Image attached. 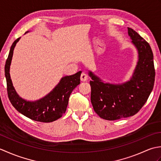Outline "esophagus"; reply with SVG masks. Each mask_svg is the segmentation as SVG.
I'll list each match as a JSON object with an SVG mask.
<instances>
[{
  "label": "esophagus",
  "mask_w": 161,
  "mask_h": 161,
  "mask_svg": "<svg viewBox=\"0 0 161 161\" xmlns=\"http://www.w3.org/2000/svg\"><path fill=\"white\" fill-rule=\"evenodd\" d=\"M80 79H81V81H86L88 80L87 75L86 73H81V76H80Z\"/></svg>",
  "instance_id": "34e87169"
}]
</instances>
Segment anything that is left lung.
<instances>
[{"label": "left lung", "instance_id": "1", "mask_svg": "<svg viewBox=\"0 0 161 161\" xmlns=\"http://www.w3.org/2000/svg\"><path fill=\"white\" fill-rule=\"evenodd\" d=\"M131 43L137 50L138 61L129 80L121 84L104 82L88 71L91 78V101L95 112L107 120L128 118L140 111L153 90L155 80L153 55L149 44L128 28Z\"/></svg>", "mask_w": 161, "mask_h": 161}]
</instances>
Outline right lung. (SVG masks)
Instances as JSON below:
<instances>
[{"mask_svg": "<svg viewBox=\"0 0 161 161\" xmlns=\"http://www.w3.org/2000/svg\"><path fill=\"white\" fill-rule=\"evenodd\" d=\"M28 32H26L25 34ZM20 39V37L12 43L5 66L7 90L9 100L13 107L27 118L42 122L55 121L66 112L72 91L80 84L81 71H79L70 76L63 77L57 86L48 94L39 100L35 101L25 100L17 93L13 86L9 74L14 49Z\"/></svg>", "mask_w": 161, "mask_h": 161, "instance_id": "obj_1", "label": "right lung"}]
</instances>
